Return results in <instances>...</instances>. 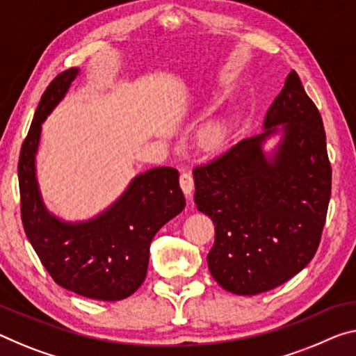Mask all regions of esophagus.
<instances>
[{"label": "esophagus", "mask_w": 356, "mask_h": 356, "mask_svg": "<svg viewBox=\"0 0 356 356\" xmlns=\"http://www.w3.org/2000/svg\"><path fill=\"white\" fill-rule=\"evenodd\" d=\"M179 186H181L183 193L186 194L188 199H191V194H193L194 189V178L189 172H183L181 177H179Z\"/></svg>", "instance_id": "obj_1"}]
</instances>
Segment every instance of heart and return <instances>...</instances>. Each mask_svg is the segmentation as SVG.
I'll list each match as a JSON object with an SVG mask.
<instances>
[{
    "mask_svg": "<svg viewBox=\"0 0 356 356\" xmlns=\"http://www.w3.org/2000/svg\"><path fill=\"white\" fill-rule=\"evenodd\" d=\"M224 135H226V127H224V124L220 121H213L200 129L199 141L204 147L213 149V147L221 145Z\"/></svg>",
    "mask_w": 356,
    "mask_h": 356,
    "instance_id": "1",
    "label": "heart"
}]
</instances>
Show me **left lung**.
Returning <instances> with one entry per match:
<instances>
[{
	"mask_svg": "<svg viewBox=\"0 0 356 356\" xmlns=\"http://www.w3.org/2000/svg\"><path fill=\"white\" fill-rule=\"evenodd\" d=\"M282 130L270 158L261 143ZM197 210L215 224L207 261L234 294L269 291L309 264L320 245L331 197L323 121L291 71L267 109L264 132L194 168Z\"/></svg>",
	"mask_w": 356,
	"mask_h": 356,
	"instance_id": "obj_1",
	"label": "left lung"
}]
</instances>
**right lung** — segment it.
Segmentation results:
<instances>
[{
	"label": "right lung",
	"instance_id": "obj_1",
	"mask_svg": "<svg viewBox=\"0 0 356 356\" xmlns=\"http://www.w3.org/2000/svg\"><path fill=\"white\" fill-rule=\"evenodd\" d=\"M78 73V68H70L47 86L22 145L17 167L22 224L57 285L89 299L121 300L145 282L152 238L183 211L186 200L178 170L156 167L135 177L109 209L89 221L65 222L47 211L35 167L41 125Z\"/></svg>",
	"mask_w": 356,
	"mask_h": 356
}]
</instances>
